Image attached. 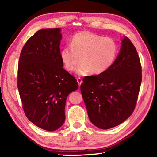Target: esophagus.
<instances>
[{"mask_svg":"<svg viewBox=\"0 0 157 157\" xmlns=\"http://www.w3.org/2000/svg\"><path fill=\"white\" fill-rule=\"evenodd\" d=\"M77 81H78V85H79V86H80V85H81V84H82V79H81L80 78H77Z\"/></svg>","mask_w":157,"mask_h":157,"instance_id":"34e87169","label":"esophagus"}]
</instances>
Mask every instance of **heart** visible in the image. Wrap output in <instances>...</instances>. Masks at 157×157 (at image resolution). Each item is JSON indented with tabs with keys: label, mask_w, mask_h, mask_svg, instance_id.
Masks as SVG:
<instances>
[{
	"label": "heart",
	"mask_w": 157,
	"mask_h": 157,
	"mask_svg": "<svg viewBox=\"0 0 157 157\" xmlns=\"http://www.w3.org/2000/svg\"><path fill=\"white\" fill-rule=\"evenodd\" d=\"M118 51V44L114 39L82 32L73 36L70 46L63 47L60 56L69 71H75L82 60L77 71L79 75H85L90 71L101 74L113 65Z\"/></svg>",
	"instance_id": "obj_1"
}]
</instances>
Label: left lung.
<instances>
[{"label":"left lung","instance_id":"obj_1","mask_svg":"<svg viewBox=\"0 0 157 157\" xmlns=\"http://www.w3.org/2000/svg\"><path fill=\"white\" fill-rule=\"evenodd\" d=\"M142 82V67L137 51L128 37L122 40L113 65L98 75L86 76L80 89L90 121L108 129L132 114Z\"/></svg>","mask_w":157,"mask_h":157}]
</instances>
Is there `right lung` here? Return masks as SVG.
I'll return each mask as SVG.
<instances>
[{
    "mask_svg": "<svg viewBox=\"0 0 157 157\" xmlns=\"http://www.w3.org/2000/svg\"><path fill=\"white\" fill-rule=\"evenodd\" d=\"M60 28L42 29L29 38L18 63L17 88L28 119L52 132L65 122L66 99L78 84L63 69L60 56Z\"/></svg>",
    "mask_w": 157,
    "mask_h": 157,
    "instance_id": "right-lung-1",
    "label": "right lung"
}]
</instances>
